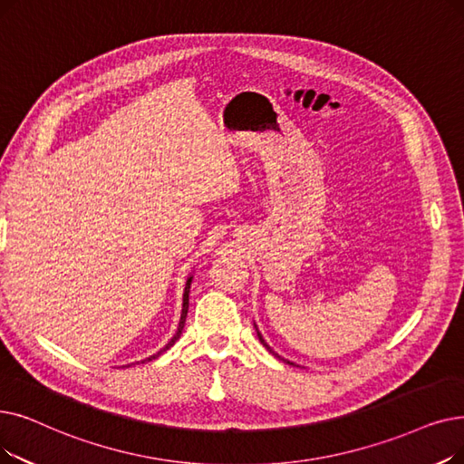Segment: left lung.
Wrapping results in <instances>:
<instances>
[{"label":"left lung","instance_id":"left-lung-1","mask_svg":"<svg viewBox=\"0 0 464 464\" xmlns=\"http://www.w3.org/2000/svg\"><path fill=\"white\" fill-rule=\"evenodd\" d=\"M257 337H259V341H261V343H264V347H267V351H269V353H273V351H271V347H269V345L266 343V341H264V337H261V335H259V332H257ZM273 354H275V353H273ZM275 356H278V354H275ZM278 358H280V356H278ZM286 362H288V360H286ZM288 364H290V362H288Z\"/></svg>","mask_w":464,"mask_h":464}]
</instances>
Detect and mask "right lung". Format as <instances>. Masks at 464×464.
<instances>
[{
  "label": "right lung",
  "mask_w": 464,
  "mask_h": 464,
  "mask_svg": "<svg viewBox=\"0 0 464 464\" xmlns=\"http://www.w3.org/2000/svg\"><path fill=\"white\" fill-rule=\"evenodd\" d=\"M189 285H191V278L188 280V285H186V292H184V309H182V318H179V326H178V332L174 334V337L169 341V343L160 349L159 353H155L153 356H150V358H146V360H142V362H150V360H155L157 356H160L163 354L165 351H169L174 343H176V339L182 335V330H184V324H186V316H188V309H189Z\"/></svg>",
  "instance_id": "add662e5"
}]
</instances>
